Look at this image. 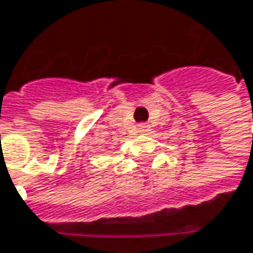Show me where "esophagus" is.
I'll list each match as a JSON object with an SVG mask.
<instances>
[{"instance_id":"esophagus-1","label":"esophagus","mask_w":253,"mask_h":253,"mask_svg":"<svg viewBox=\"0 0 253 253\" xmlns=\"http://www.w3.org/2000/svg\"><path fill=\"white\" fill-rule=\"evenodd\" d=\"M139 131H140V133L149 131V126H148V125H139Z\"/></svg>"}]
</instances>
